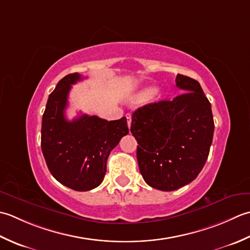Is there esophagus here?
Segmentation results:
<instances>
[{
  "instance_id": "esophagus-1",
  "label": "esophagus",
  "mask_w": 250,
  "mask_h": 250,
  "mask_svg": "<svg viewBox=\"0 0 250 250\" xmlns=\"http://www.w3.org/2000/svg\"><path fill=\"white\" fill-rule=\"evenodd\" d=\"M126 118H127V124H128V127L130 128V126H131V115L127 114Z\"/></svg>"
}]
</instances>
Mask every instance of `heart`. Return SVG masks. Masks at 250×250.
Here are the masks:
<instances>
[{"mask_svg": "<svg viewBox=\"0 0 250 250\" xmlns=\"http://www.w3.org/2000/svg\"><path fill=\"white\" fill-rule=\"evenodd\" d=\"M156 91L153 87H146L142 90H140L138 94H137L132 101L136 104H140V103H145L147 99H150L152 96L155 95Z\"/></svg>", "mask_w": 250, "mask_h": 250, "instance_id": "1", "label": "heart"}]
</instances>
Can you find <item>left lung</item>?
Returning <instances> with one entry per match:
<instances>
[{
	"instance_id": "1",
	"label": "left lung",
	"mask_w": 250,
	"mask_h": 250,
	"mask_svg": "<svg viewBox=\"0 0 250 250\" xmlns=\"http://www.w3.org/2000/svg\"><path fill=\"white\" fill-rule=\"evenodd\" d=\"M176 85L183 94L141 106L131 118L139 170L147 185L161 191H175L195 179L215 129L211 105L200 83L177 74Z\"/></svg>"
}]
</instances>
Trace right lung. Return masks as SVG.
I'll use <instances>...</instances> for the list:
<instances>
[{"instance_id":"add662e5","label":"right lung","mask_w":250,"mask_h":250,"mask_svg":"<svg viewBox=\"0 0 250 250\" xmlns=\"http://www.w3.org/2000/svg\"><path fill=\"white\" fill-rule=\"evenodd\" d=\"M83 78L65 75L49 95L42 119L41 146L50 174L75 191H89L103 182L110 152L128 134L125 116L106 121L82 114L65 119L71 86Z\"/></svg>"}]
</instances>
